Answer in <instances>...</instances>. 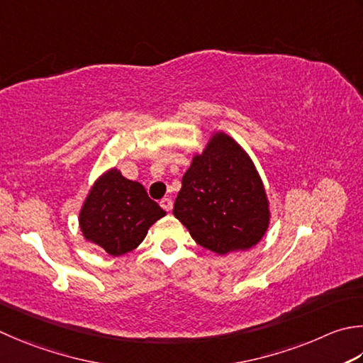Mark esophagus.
I'll return each mask as SVG.
<instances>
[{
  "instance_id": "34e87169",
  "label": "esophagus",
  "mask_w": 363,
  "mask_h": 363,
  "mask_svg": "<svg viewBox=\"0 0 363 363\" xmlns=\"http://www.w3.org/2000/svg\"><path fill=\"white\" fill-rule=\"evenodd\" d=\"M160 206H162V209H165L167 212H169L173 209V201L169 200V198H163V200H160Z\"/></svg>"
}]
</instances>
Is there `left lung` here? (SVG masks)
<instances>
[{
	"label": "left lung",
	"mask_w": 363,
	"mask_h": 363,
	"mask_svg": "<svg viewBox=\"0 0 363 363\" xmlns=\"http://www.w3.org/2000/svg\"><path fill=\"white\" fill-rule=\"evenodd\" d=\"M198 245L218 255L247 250L269 226V203L250 157L226 133H216L182 176L173 208Z\"/></svg>",
	"instance_id": "8db88e82"
}]
</instances>
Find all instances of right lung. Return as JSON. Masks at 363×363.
Masks as SVG:
<instances>
[{
  "label": "right lung",
  "mask_w": 363,
  "mask_h": 363,
  "mask_svg": "<svg viewBox=\"0 0 363 363\" xmlns=\"http://www.w3.org/2000/svg\"><path fill=\"white\" fill-rule=\"evenodd\" d=\"M165 214L140 182L113 168L92 186L80 212V228L86 240L119 257L143 242L149 226Z\"/></svg>",
  "instance_id": "1"
}]
</instances>
